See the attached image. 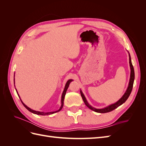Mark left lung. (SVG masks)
<instances>
[{
	"instance_id": "left-lung-1",
	"label": "left lung",
	"mask_w": 146,
	"mask_h": 146,
	"mask_svg": "<svg viewBox=\"0 0 146 146\" xmlns=\"http://www.w3.org/2000/svg\"><path fill=\"white\" fill-rule=\"evenodd\" d=\"M129 63H130V82L129 83V86H128L127 89L125 91V92L124 93V94L123 95V96L122 98L119 99L117 102H116V103H114L113 104L110 105L108 107L104 108H101V109H98V108H95L94 107H92L91 105H90L88 102H87L85 96L83 94L82 91L80 90V94H81V96L83 99V100L84 102V103L85 104V105L87 106V107L89 108L90 109H91L92 111H94L95 112L97 113H108L113 111L114 109H116V108H117L119 106L121 105L122 104H123L127 100V99L129 98V97L131 93V92L132 91V88H133V82H134V80H135V72H134V68L133 66L132 65L131 63V57H130V55L129 53Z\"/></svg>"
}]
</instances>
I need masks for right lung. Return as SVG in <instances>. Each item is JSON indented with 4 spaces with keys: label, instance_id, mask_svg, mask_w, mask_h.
Instances as JSON below:
<instances>
[{
    "label": "right lung",
    "instance_id": "right-lung-1",
    "mask_svg": "<svg viewBox=\"0 0 146 146\" xmlns=\"http://www.w3.org/2000/svg\"><path fill=\"white\" fill-rule=\"evenodd\" d=\"M15 80V79H14ZM72 81V79H70V80H69L67 82H66V85H65V87H64V91H63V94H62V96H61V107L60 108V109L58 110H57V111H53V112H47V113H45V112H41V111H35V110H32L31 108H30L29 107H28L27 105H26L25 104H24L23 102V101L21 100V102H22V104H23V105L24 106V107L27 108L29 111H30V112H32V113H34V114H38V115H42V116H45V115H49V114H54V113H56V112H58V111H60V110L62 109V108H63V104H64V96H65V95H66V91H67V90H68V87H69V84H70V83ZM16 92H17V91H16ZM18 96L19 97V94H18ZM19 98H20V97H19Z\"/></svg>",
    "mask_w": 146,
    "mask_h": 146
}]
</instances>
